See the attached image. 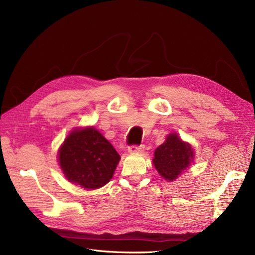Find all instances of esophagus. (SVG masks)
Wrapping results in <instances>:
<instances>
[{
	"instance_id": "34e87169",
	"label": "esophagus",
	"mask_w": 255,
	"mask_h": 255,
	"mask_svg": "<svg viewBox=\"0 0 255 255\" xmlns=\"http://www.w3.org/2000/svg\"><path fill=\"white\" fill-rule=\"evenodd\" d=\"M143 145H130L128 146V153H140L143 151Z\"/></svg>"
}]
</instances>
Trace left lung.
I'll list each match as a JSON object with an SVG mask.
<instances>
[{
	"instance_id": "8db88e82",
	"label": "left lung",
	"mask_w": 255,
	"mask_h": 255,
	"mask_svg": "<svg viewBox=\"0 0 255 255\" xmlns=\"http://www.w3.org/2000/svg\"><path fill=\"white\" fill-rule=\"evenodd\" d=\"M194 158L192 146L183 141L176 133H171L154 152L153 164L163 179L171 182L189 167Z\"/></svg>"
}]
</instances>
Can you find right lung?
<instances>
[{
	"mask_svg": "<svg viewBox=\"0 0 255 255\" xmlns=\"http://www.w3.org/2000/svg\"><path fill=\"white\" fill-rule=\"evenodd\" d=\"M119 160L112 143L94 127L73 129L58 150V163L66 179L86 189L109 183Z\"/></svg>",
	"mask_w": 255,
	"mask_h": 255,
	"instance_id": "1",
	"label": "right lung"
}]
</instances>
